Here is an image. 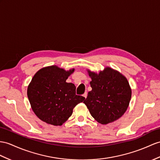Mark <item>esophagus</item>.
<instances>
[{"instance_id":"34e87169","label":"esophagus","mask_w":160,"mask_h":160,"mask_svg":"<svg viewBox=\"0 0 160 160\" xmlns=\"http://www.w3.org/2000/svg\"><path fill=\"white\" fill-rule=\"evenodd\" d=\"M87 96H88V93H87V92L84 93H83V96L85 98H87Z\"/></svg>"}]
</instances>
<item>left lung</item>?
<instances>
[{"label":"left lung","instance_id":"left-lung-1","mask_svg":"<svg viewBox=\"0 0 160 160\" xmlns=\"http://www.w3.org/2000/svg\"><path fill=\"white\" fill-rule=\"evenodd\" d=\"M92 88L83 103L95 120L107 124L118 120L127 111L132 89L126 77L111 67L98 73L87 70Z\"/></svg>","mask_w":160,"mask_h":160}]
</instances>
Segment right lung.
Listing matches in <instances>:
<instances>
[{"mask_svg": "<svg viewBox=\"0 0 160 160\" xmlns=\"http://www.w3.org/2000/svg\"><path fill=\"white\" fill-rule=\"evenodd\" d=\"M75 68L66 71L56 65L38 71L27 89L32 110L42 122L62 126L71 116L73 108L85 98L76 95V87L67 83Z\"/></svg>", "mask_w": 160, "mask_h": 160, "instance_id": "1", "label": "right lung"}]
</instances>
